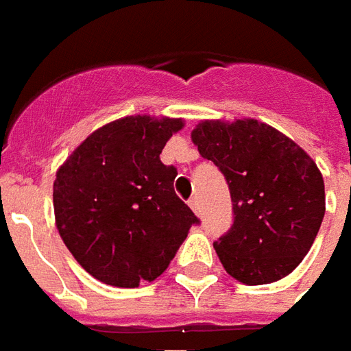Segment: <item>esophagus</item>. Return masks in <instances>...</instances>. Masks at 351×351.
I'll return each mask as SVG.
<instances>
[{
    "label": "esophagus",
    "mask_w": 351,
    "mask_h": 351,
    "mask_svg": "<svg viewBox=\"0 0 351 351\" xmlns=\"http://www.w3.org/2000/svg\"><path fill=\"white\" fill-rule=\"evenodd\" d=\"M189 206H191V210L195 211L196 215H200V200H198V196H193V198L189 200Z\"/></svg>",
    "instance_id": "1"
}]
</instances>
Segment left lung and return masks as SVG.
<instances>
[{
  "label": "left lung",
  "instance_id": "1",
  "mask_svg": "<svg viewBox=\"0 0 351 351\" xmlns=\"http://www.w3.org/2000/svg\"><path fill=\"white\" fill-rule=\"evenodd\" d=\"M191 140L230 189L234 223L213 243L221 265L245 285L291 274L325 215L323 176L312 156L255 119L200 121Z\"/></svg>",
  "mask_w": 351,
  "mask_h": 351
}]
</instances>
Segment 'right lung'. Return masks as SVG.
Here are the masks:
<instances>
[{"instance_id":"1","label":"right lung","mask_w":351,"mask_h":351,"mask_svg":"<svg viewBox=\"0 0 351 351\" xmlns=\"http://www.w3.org/2000/svg\"><path fill=\"white\" fill-rule=\"evenodd\" d=\"M183 119L130 115L94 130L66 158L52 185L66 247L96 280L140 287L168 268L198 223L173 191L178 170L160 162Z\"/></svg>"}]
</instances>
